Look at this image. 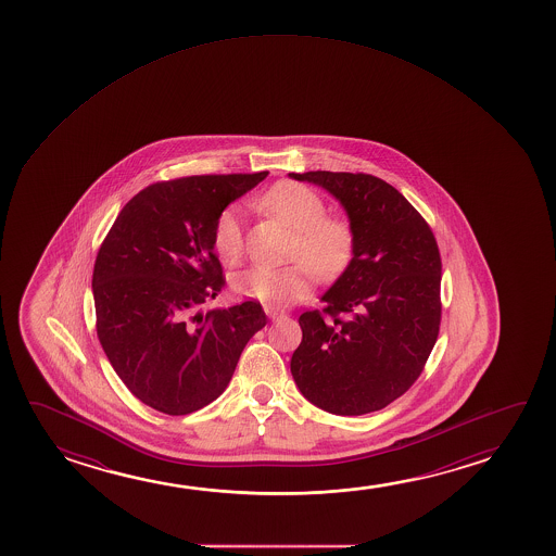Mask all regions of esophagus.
Returning a JSON list of instances; mask_svg holds the SVG:
<instances>
[{"label": "esophagus", "mask_w": 556, "mask_h": 556, "mask_svg": "<svg viewBox=\"0 0 556 556\" xmlns=\"http://www.w3.org/2000/svg\"><path fill=\"white\" fill-rule=\"evenodd\" d=\"M264 312H266L267 317L269 319H281V317H285V312H281V309H277V307H274V305H264Z\"/></svg>", "instance_id": "1"}]
</instances>
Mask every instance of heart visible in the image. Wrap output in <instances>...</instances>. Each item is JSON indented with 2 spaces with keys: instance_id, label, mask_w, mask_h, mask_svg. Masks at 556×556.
<instances>
[{
  "instance_id": "heart-1",
  "label": "heart",
  "mask_w": 556,
  "mask_h": 556,
  "mask_svg": "<svg viewBox=\"0 0 556 556\" xmlns=\"http://www.w3.org/2000/svg\"><path fill=\"white\" fill-rule=\"evenodd\" d=\"M267 213L296 231L292 258H302L289 266L254 264L231 277V289L243 298L266 304H290L307 296L315 282V271L332 279L350 266L357 236L348 218L327 213V205L317 191L304 184H275L271 190L254 199ZM214 249L222 260L233 264L244 251L243 208L231 203L214 222Z\"/></svg>"
}]
</instances>
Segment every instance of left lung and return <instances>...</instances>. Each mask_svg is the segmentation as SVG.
<instances>
[{
    "label": "left lung",
    "instance_id": "obj_1",
    "mask_svg": "<svg viewBox=\"0 0 556 556\" xmlns=\"http://www.w3.org/2000/svg\"><path fill=\"white\" fill-rule=\"evenodd\" d=\"M342 203L357 244L350 266L300 315L290 372L309 403L338 416L381 410L418 380L441 327V252L401 191L365 173L312 170Z\"/></svg>",
    "mask_w": 556,
    "mask_h": 556
}]
</instances>
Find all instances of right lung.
Segmentation results:
<instances>
[{"label":"right lung","mask_w":556,"mask_h":556,"mask_svg":"<svg viewBox=\"0 0 556 556\" xmlns=\"http://www.w3.org/2000/svg\"><path fill=\"white\" fill-rule=\"evenodd\" d=\"M267 176H186L138 191L100 244L97 334L130 393L168 416L203 408L228 388L267 317L256 300L201 312L226 279L213 229L226 206Z\"/></svg>","instance_id":"1"}]
</instances>
